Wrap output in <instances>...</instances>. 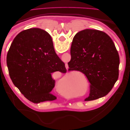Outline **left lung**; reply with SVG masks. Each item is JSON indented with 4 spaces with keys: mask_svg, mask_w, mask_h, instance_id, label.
Wrapping results in <instances>:
<instances>
[{
    "mask_svg": "<svg viewBox=\"0 0 130 130\" xmlns=\"http://www.w3.org/2000/svg\"><path fill=\"white\" fill-rule=\"evenodd\" d=\"M68 71L84 74L90 82V93L85 101L104 97L111 91L119 76V56L108 35L85 29L73 38Z\"/></svg>",
    "mask_w": 130,
    "mask_h": 130,
    "instance_id": "left-lung-1",
    "label": "left lung"
}]
</instances>
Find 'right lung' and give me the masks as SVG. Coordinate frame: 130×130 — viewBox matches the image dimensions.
Wrapping results in <instances>:
<instances>
[{"instance_id": "1", "label": "right lung", "mask_w": 130, "mask_h": 130, "mask_svg": "<svg viewBox=\"0 0 130 130\" xmlns=\"http://www.w3.org/2000/svg\"><path fill=\"white\" fill-rule=\"evenodd\" d=\"M6 63L13 84L27 99L38 104L57 99L51 93L55 85L51 73L67 70L46 31L32 28L19 33L10 47Z\"/></svg>"}]
</instances>
